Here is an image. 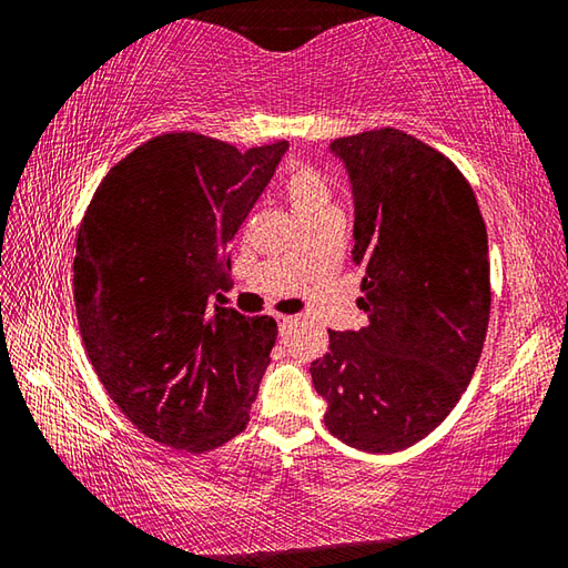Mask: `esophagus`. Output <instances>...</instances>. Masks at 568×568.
I'll list each match as a JSON object with an SVG mask.
<instances>
[{
    "mask_svg": "<svg viewBox=\"0 0 568 568\" xmlns=\"http://www.w3.org/2000/svg\"><path fill=\"white\" fill-rule=\"evenodd\" d=\"M273 318H275V323H277V331H281V335H285V331L291 328V325L295 323L293 315H283V313H275Z\"/></svg>",
    "mask_w": 568,
    "mask_h": 568,
    "instance_id": "1",
    "label": "esophagus"
}]
</instances>
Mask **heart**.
Listing matches in <instances>:
<instances>
[{"mask_svg":"<svg viewBox=\"0 0 568 568\" xmlns=\"http://www.w3.org/2000/svg\"><path fill=\"white\" fill-rule=\"evenodd\" d=\"M281 190L287 203H291L293 213L303 220V225L318 223V220L325 217H338L331 180L311 162H287Z\"/></svg>","mask_w":568,"mask_h":568,"instance_id":"obj_1","label":"heart"}]
</instances>
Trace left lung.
I'll use <instances>...</instances> for the list:
<instances>
[{
  "instance_id": "1",
  "label": "left lung",
  "mask_w": 568,
  "mask_h": 568,
  "mask_svg": "<svg viewBox=\"0 0 568 568\" xmlns=\"http://www.w3.org/2000/svg\"><path fill=\"white\" fill-rule=\"evenodd\" d=\"M353 182V263L371 325L328 331L311 363L325 428L368 454L428 436L468 388L491 313L488 235L470 182L396 128L331 142Z\"/></svg>"
}]
</instances>
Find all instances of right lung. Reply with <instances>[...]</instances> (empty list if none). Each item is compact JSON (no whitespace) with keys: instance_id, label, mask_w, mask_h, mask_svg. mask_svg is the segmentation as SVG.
Returning a JSON list of instances; mask_svg holds the SVG:
<instances>
[{"instance_id":"right-lung-1","label":"right lung","mask_w":568,"mask_h":568,"mask_svg":"<svg viewBox=\"0 0 568 568\" xmlns=\"http://www.w3.org/2000/svg\"><path fill=\"white\" fill-rule=\"evenodd\" d=\"M285 148L158 134L110 168L84 210L72 265L84 351L162 446L205 454L247 426L277 325L210 307V295L230 285V243Z\"/></svg>"}]
</instances>
